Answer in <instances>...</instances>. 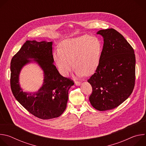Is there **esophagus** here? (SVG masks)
I'll list each match as a JSON object with an SVG mask.
<instances>
[{
    "label": "esophagus",
    "mask_w": 146,
    "mask_h": 146,
    "mask_svg": "<svg viewBox=\"0 0 146 146\" xmlns=\"http://www.w3.org/2000/svg\"><path fill=\"white\" fill-rule=\"evenodd\" d=\"M74 84H75V85H76V86H80V85L81 84V82H80V81H75Z\"/></svg>",
    "instance_id": "1"
}]
</instances>
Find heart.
Segmentation results:
<instances>
[{
  "label": "heart",
  "mask_w": 146,
  "mask_h": 146,
  "mask_svg": "<svg viewBox=\"0 0 146 146\" xmlns=\"http://www.w3.org/2000/svg\"><path fill=\"white\" fill-rule=\"evenodd\" d=\"M102 51V44L98 38L82 35L64 41L59 51L54 54V59L62 75L68 76L74 65L76 75L82 77L97 69Z\"/></svg>",
  "instance_id": "b5f03b06"
}]
</instances>
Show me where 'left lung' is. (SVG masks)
Returning a JSON list of instances; mask_svg holds the SVG:
<instances>
[{
	"mask_svg": "<svg viewBox=\"0 0 146 146\" xmlns=\"http://www.w3.org/2000/svg\"><path fill=\"white\" fill-rule=\"evenodd\" d=\"M104 44L99 65L88 80L92 93L91 105L99 111L113 109L132 94L135 81L136 59L132 46L116 30L99 31Z\"/></svg>",
	"mask_w": 146,
	"mask_h": 146,
	"instance_id": "obj_1",
	"label": "left lung"
}]
</instances>
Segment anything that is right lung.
I'll use <instances>...</instances> for the list:
<instances>
[{
  "mask_svg": "<svg viewBox=\"0 0 146 146\" xmlns=\"http://www.w3.org/2000/svg\"><path fill=\"white\" fill-rule=\"evenodd\" d=\"M52 41L27 40L11 61L10 85L15 98L35 117L48 119L59 117L66 108L68 91L74 82L61 76L54 64ZM35 62L44 72V83L38 92H24L19 84L20 71Z\"/></svg>",
  "mask_w": 146,
  "mask_h": 146,
  "instance_id": "obj_1",
  "label": "right lung"
}]
</instances>
